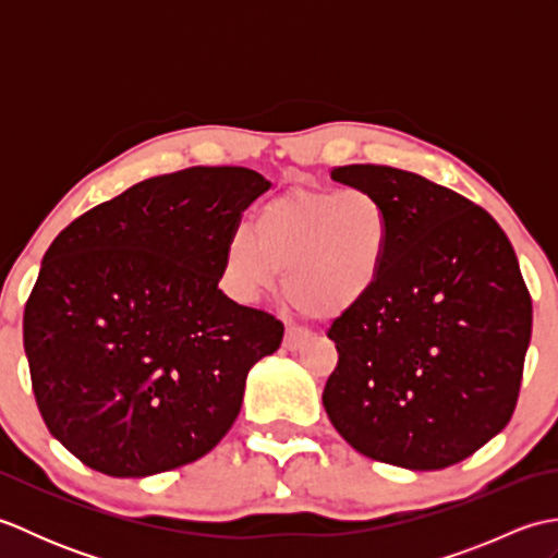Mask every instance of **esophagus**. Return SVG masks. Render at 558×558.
I'll return each mask as SVG.
<instances>
[{
  "instance_id": "1",
  "label": "esophagus",
  "mask_w": 558,
  "mask_h": 558,
  "mask_svg": "<svg viewBox=\"0 0 558 558\" xmlns=\"http://www.w3.org/2000/svg\"><path fill=\"white\" fill-rule=\"evenodd\" d=\"M306 338H310V333H306V330H302V328H288L286 330V340H282V348L290 350V352L300 350L304 345Z\"/></svg>"
}]
</instances>
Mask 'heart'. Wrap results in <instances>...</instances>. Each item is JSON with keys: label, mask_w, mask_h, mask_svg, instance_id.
Returning <instances> with one entry per match:
<instances>
[{"label": "heart", "mask_w": 558, "mask_h": 558, "mask_svg": "<svg viewBox=\"0 0 558 558\" xmlns=\"http://www.w3.org/2000/svg\"><path fill=\"white\" fill-rule=\"evenodd\" d=\"M254 236L236 232L225 246L222 282L230 298L252 304L286 270V294L316 316H340L381 280L390 220L364 189H292L256 213Z\"/></svg>", "instance_id": "obj_1"}]
</instances>
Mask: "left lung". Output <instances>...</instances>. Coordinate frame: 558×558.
Instances as JSON below:
<instances>
[{"label":"left lung","mask_w":558,"mask_h":558,"mask_svg":"<svg viewBox=\"0 0 558 558\" xmlns=\"http://www.w3.org/2000/svg\"><path fill=\"white\" fill-rule=\"evenodd\" d=\"M330 177L381 201L390 244L374 292L328 330V420L366 458L456 465L518 402L532 300L513 246L487 210L414 172L345 165Z\"/></svg>","instance_id":"1"}]
</instances>
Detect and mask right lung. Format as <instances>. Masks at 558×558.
Returning <instances> with one entry per match:
<instances>
[{"label":"right lung","instance_id":"right-lung-1","mask_svg":"<svg viewBox=\"0 0 558 558\" xmlns=\"http://www.w3.org/2000/svg\"><path fill=\"white\" fill-rule=\"evenodd\" d=\"M270 182L189 168L129 186L54 236L23 312L47 429L110 477L182 468L218 446L276 316L218 290L242 210Z\"/></svg>","mask_w":558,"mask_h":558}]
</instances>
